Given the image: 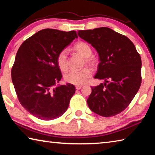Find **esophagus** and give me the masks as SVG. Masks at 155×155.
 Segmentation results:
<instances>
[{"instance_id":"34e87169","label":"esophagus","mask_w":155,"mask_h":155,"mask_svg":"<svg viewBox=\"0 0 155 155\" xmlns=\"http://www.w3.org/2000/svg\"><path fill=\"white\" fill-rule=\"evenodd\" d=\"M83 86L82 85H76V89H77V90H80V89H81V87H82Z\"/></svg>"}]
</instances>
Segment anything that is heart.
<instances>
[{"label": "heart", "instance_id": "obj_1", "mask_svg": "<svg viewBox=\"0 0 155 155\" xmlns=\"http://www.w3.org/2000/svg\"><path fill=\"white\" fill-rule=\"evenodd\" d=\"M74 50L77 52L78 54L86 58V62L89 64H92V59L90 58V56L92 53V51L90 46L87 43L83 41H79L74 46ZM57 63L59 69L62 71H65L68 69V56L67 51L65 50L61 51L57 57ZM91 76V71L87 68L83 69L75 70H72L65 73L64 75V79L67 83H69L73 85H80L85 84L87 82Z\"/></svg>", "mask_w": 155, "mask_h": 155}]
</instances>
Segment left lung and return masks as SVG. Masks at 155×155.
<instances>
[{
    "mask_svg": "<svg viewBox=\"0 0 155 155\" xmlns=\"http://www.w3.org/2000/svg\"><path fill=\"white\" fill-rule=\"evenodd\" d=\"M77 33L98 52L100 63L94 78L104 80V84L91 87L88 107L103 117L120 114L140 87V55L127 37L109 28L78 31Z\"/></svg>",
    "mask_w": 155,
    "mask_h": 155,
    "instance_id": "obj_1",
    "label": "left lung"
}]
</instances>
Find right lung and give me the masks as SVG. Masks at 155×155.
<instances>
[{
	"instance_id": "right-lung-1",
	"label": "right lung",
	"mask_w": 155,
	"mask_h": 155,
	"mask_svg": "<svg viewBox=\"0 0 155 155\" xmlns=\"http://www.w3.org/2000/svg\"><path fill=\"white\" fill-rule=\"evenodd\" d=\"M77 38L74 31L45 28L18 49L12 70V82L20 104L33 116L51 120L67 110L76 89L70 83L57 85L62 77L57 57Z\"/></svg>"
}]
</instances>
